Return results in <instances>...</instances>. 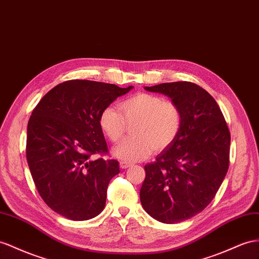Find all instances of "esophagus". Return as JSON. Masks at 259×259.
Masks as SVG:
<instances>
[{"mask_svg": "<svg viewBox=\"0 0 259 259\" xmlns=\"http://www.w3.org/2000/svg\"><path fill=\"white\" fill-rule=\"evenodd\" d=\"M132 164H130V163H127V162H123V161H121L120 162V167L122 168V169H125V168H128V167H130Z\"/></svg>", "mask_w": 259, "mask_h": 259, "instance_id": "esophagus-1", "label": "esophagus"}]
</instances>
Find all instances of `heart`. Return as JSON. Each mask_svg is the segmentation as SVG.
I'll return each mask as SVG.
<instances>
[{
  "label": "heart",
  "mask_w": 259,
  "mask_h": 259,
  "mask_svg": "<svg viewBox=\"0 0 259 259\" xmlns=\"http://www.w3.org/2000/svg\"><path fill=\"white\" fill-rule=\"evenodd\" d=\"M99 127L111 142H118L127 124L131 134L114 149V155L123 162L147 158L152 149L160 152L173 143L183 125V114L174 102L149 93L138 94L119 104V110L106 107L99 115Z\"/></svg>",
  "instance_id": "heart-1"
}]
</instances>
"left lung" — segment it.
I'll return each instance as SVG.
<instances>
[{"instance_id":"1","label":"left lung","mask_w":259,"mask_h":259,"mask_svg":"<svg viewBox=\"0 0 259 259\" xmlns=\"http://www.w3.org/2000/svg\"><path fill=\"white\" fill-rule=\"evenodd\" d=\"M178 105L180 135L144 166L143 209L155 220L174 224L195 217L211 202L229 168L230 131L214 98L190 82L144 88Z\"/></svg>"}]
</instances>
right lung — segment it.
<instances>
[{
  "label": "right lung",
  "mask_w": 259,
  "mask_h": 259,
  "mask_svg": "<svg viewBox=\"0 0 259 259\" xmlns=\"http://www.w3.org/2000/svg\"><path fill=\"white\" fill-rule=\"evenodd\" d=\"M132 89L72 79L55 86L32 110L26 157L39 195L57 213L84 221L104 210L108 184L120 170L116 160L93 158L108 151L99 115Z\"/></svg>",
  "instance_id": "add662e5"
}]
</instances>
